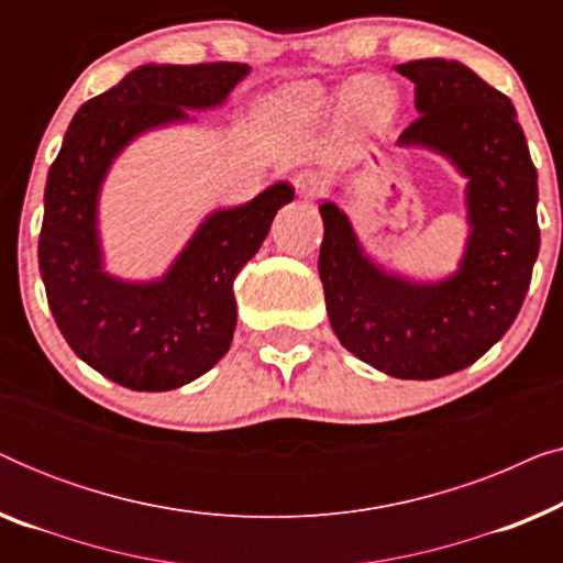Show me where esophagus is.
Instances as JSON below:
<instances>
[{
	"label": "esophagus",
	"mask_w": 563,
	"mask_h": 563,
	"mask_svg": "<svg viewBox=\"0 0 563 563\" xmlns=\"http://www.w3.org/2000/svg\"><path fill=\"white\" fill-rule=\"evenodd\" d=\"M291 184H295L297 195L302 199H314L320 195V187H322V179L318 172H299L295 179H291Z\"/></svg>",
	"instance_id": "obj_1"
}]
</instances>
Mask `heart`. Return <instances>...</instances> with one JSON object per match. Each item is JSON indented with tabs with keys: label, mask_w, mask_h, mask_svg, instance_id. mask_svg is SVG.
<instances>
[{
	"label": "heart",
	"mask_w": 563,
	"mask_h": 563,
	"mask_svg": "<svg viewBox=\"0 0 563 563\" xmlns=\"http://www.w3.org/2000/svg\"><path fill=\"white\" fill-rule=\"evenodd\" d=\"M338 102L351 110L353 118L364 122L366 128H384L395 114V97L391 91L376 79H353L338 91ZM282 107H314L320 104V97L312 89L297 87L289 89L279 99Z\"/></svg>",
	"instance_id": "heart-1"
}]
</instances>
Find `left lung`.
Listing matches in <instances>:
<instances>
[{"label": "left lung", "mask_w": 563, "mask_h": 563, "mask_svg": "<svg viewBox=\"0 0 563 563\" xmlns=\"http://www.w3.org/2000/svg\"><path fill=\"white\" fill-rule=\"evenodd\" d=\"M397 71L420 112L397 145L433 151L466 179L464 256L438 282L387 272L328 199L318 272L345 351L397 379H438L472 366L518 318L541 245L538 174L512 102L472 68L420 58Z\"/></svg>", "instance_id": "obj_1"}]
</instances>
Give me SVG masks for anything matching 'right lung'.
Masks as SVG:
<instances>
[{
    "instance_id": "1",
    "label": "right lung",
    "mask_w": 563,
    "mask_h": 563,
    "mask_svg": "<svg viewBox=\"0 0 563 563\" xmlns=\"http://www.w3.org/2000/svg\"><path fill=\"white\" fill-rule=\"evenodd\" d=\"M249 74L251 66L228 60L137 66L79 107L48 172L37 243L48 307L76 356L128 389L184 387L225 356L238 320L235 276L295 189L276 181L251 202L210 212L164 276L130 282L104 272L102 184L135 137L195 122L189 109L225 104Z\"/></svg>"
}]
</instances>
